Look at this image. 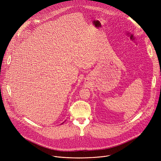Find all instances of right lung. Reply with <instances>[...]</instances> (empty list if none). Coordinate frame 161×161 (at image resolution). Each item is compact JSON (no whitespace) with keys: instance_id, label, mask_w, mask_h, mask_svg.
I'll return each mask as SVG.
<instances>
[{"instance_id":"add662e5","label":"right lung","mask_w":161,"mask_h":161,"mask_svg":"<svg viewBox=\"0 0 161 161\" xmlns=\"http://www.w3.org/2000/svg\"><path fill=\"white\" fill-rule=\"evenodd\" d=\"M63 123H64V122H63ZM63 123H62V124H63Z\"/></svg>"}]
</instances>
